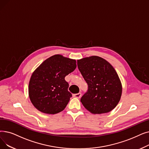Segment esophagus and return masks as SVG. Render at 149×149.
<instances>
[{"mask_svg":"<svg viewBox=\"0 0 149 149\" xmlns=\"http://www.w3.org/2000/svg\"><path fill=\"white\" fill-rule=\"evenodd\" d=\"M73 96L74 97H76L77 99H80L81 97V93H77V94H75L73 95Z\"/></svg>","mask_w":149,"mask_h":149,"instance_id":"1","label":"esophagus"}]
</instances>
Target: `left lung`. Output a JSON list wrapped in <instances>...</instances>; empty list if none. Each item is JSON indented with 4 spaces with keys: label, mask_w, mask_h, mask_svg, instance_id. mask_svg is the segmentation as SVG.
<instances>
[{
    "label": "left lung",
    "mask_w": 149,
    "mask_h": 149,
    "mask_svg": "<svg viewBox=\"0 0 149 149\" xmlns=\"http://www.w3.org/2000/svg\"><path fill=\"white\" fill-rule=\"evenodd\" d=\"M77 66L88 85V91L80 99L83 105L94 114L113 110L122 91L121 81L113 66L97 56L78 60Z\"/></svg>",
    "instance_id": "obj_1"
}]
</instances>
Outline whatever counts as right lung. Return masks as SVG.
Wrapping results in <instances>:
<instances>
[{"instance_id": "add662e5", "label": "right lung", "mask_w": 149, "mask_h": 149, "mask_svg": "<svg viewBox=\"0 0 149 149\" xmlns=\"http://www.w3.org/2000/svg\"><path fill=\"white\" fill-rule=\"evenodd\" d=\"M76 67L75 60L55 55L35 70L29 81V95L38 110L49 114L64 110L72 97L64 78Z\"/></svg>"}]
</instances>
